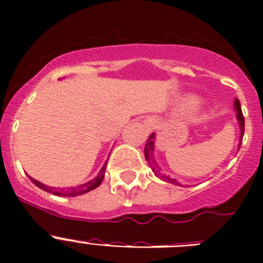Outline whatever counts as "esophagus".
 <instances>
[{"label":"esophagus","instance_id":"esophagus-1","mask_svg":"<svg viewBox=\"0 0 263 263\" xmlns=\"http://www.w3.org/2000/svg\"><path fill=\"white\" fill-rule=\"evenodd\" d=\"M144 123H145V127H146L149 131H154L155 127H157V119H155L154 117H147V118L144 121Z\"/></svg>","mask_w":263,"mask_h":263}]
</instances>
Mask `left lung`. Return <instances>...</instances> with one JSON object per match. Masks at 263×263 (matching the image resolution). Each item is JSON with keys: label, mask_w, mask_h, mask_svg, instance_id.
Instances as JSON below:
<instances>
[{"label": "left lung", "mask_w": 263, "mask_h": 263, "mask_svg": "<svg viewBox=\"0 0 263 263\" xmlns=\"http://www.w3.org/2000/svg\"><path fill=\"white\" fill-rule=\"evenodd\" d=\"M234 108H235V111H236V119H238L239 122V127H240V139H239V149H240V145H241V140H243V135H244V117H243V113H241V106H240V103H239L238 99H235V101H234ZM155 144V134H152L149 136V139H147L146 144H145V158H146L147 163H149L150 168H152V171L154 172L155 176H158V177L160 178V180L165 181V182H170V183H173V185H177V186H181L182 183L178 182L176 178H172L170 177L168 175H165V173H162V170H160V167L158 165L157 160H155V157H154V146Z\"/></svg>", "instance_id": "1"}]
</instances>
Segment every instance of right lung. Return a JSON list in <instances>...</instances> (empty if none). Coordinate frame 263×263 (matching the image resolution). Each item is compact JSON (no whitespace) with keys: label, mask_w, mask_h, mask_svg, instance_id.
I'll use <instances>...</instances> for the list:
<instances>
[{"label":"right lung","mask_w":263,"mask_h":263,"mask_svg":"<svg viewBox=\"0 0 263 263\" xmlns=\"http://www.w3.org/2000/svg\"><path fill=\"white\" fill-rule=\"evenodd\" d=\"M106 163H108V162L104 163L103 168H101L100 172L98 173V176H96V177L93 178V180L88 181V182H86V183H82V185L72 186V187L56 189V187H52V186L43 185L42 182H40V181L34 180V178L30 177V176H28V177L30 178V181H32V182L34 183L35 186H38V187L42 189V190L47 191V193L53 194V195H58V196H77V195H82V194L88 193V191L93 190V189H96L99 185H100L101 181L104 180V176H105Z\"/></svg>","instance_id":"obj_1"}]
</instances>
